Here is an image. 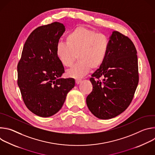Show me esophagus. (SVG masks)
<instances>
[{"instance_id":"obj_1","label":"esophagus","mask_w":155,"mask_h":155,"mask_svg":"<svg viewBox=\"0 0 155 155\" xmlns=\"http://www.w3.org/2000/svg\"><path fill=\"white\" fill-rule=\"evenodd\" d=\"M81 82V80L80 79H76V80H75V83H76V84H80Z\"/></svg>"}]
</instances>
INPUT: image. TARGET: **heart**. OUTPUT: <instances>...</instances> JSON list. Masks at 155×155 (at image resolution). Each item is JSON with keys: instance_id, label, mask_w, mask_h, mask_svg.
<instances>
[{"instance_id": "obj_1", "label": "heart", "mask_w": 155, "mask_h": 155, "mask_svg": "<svg viewBox=\"0 0 155 155\" xmlns=\"http://www.w3.org/2000/svg\"><path fill=\"white\" fill-rule=\"evenodd\" d=\"M65 42H59L56 54L65 67H71L77 54L78 62L68 71L69 77L80 78L91 69H96L104 62L109 48V39L104 34L84 26H78L65 37Z\"/></svg>"}]
</instances>
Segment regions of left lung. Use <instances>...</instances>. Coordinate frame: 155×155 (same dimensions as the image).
I'll list each match as a JSON object with an SVG mask.
<instances>
[{
    "instance_id": "obj_1",
    "label": "left lung",
    "mask_w": 155,
    "mask_h": 155,
    "mask_svg": "<svg viewBox=\"0 0 155 155\" xmlns=\"http://www.w3.org/2000/svg\"><path fill=\"white\" fill-rule=\"evenodd\" d=\"M109 41L104 62L90 79L93 89L86 97L91 112L102 120L114 118L124 111L139 83L137 50L133 42L118 31L112 32Z\"/></svg>"
}]
</instances>
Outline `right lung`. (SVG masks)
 Instances as JSON below:
<instances>
[{"instance_id": "right-lung-1", "label": "right lung", "mask_w": 155, "mask_h": 155, "mask_svg": "<svg viewBox=\"0 0 155 155\" xmlns=\"http://www.w3.org/2000/svg\"><path fill=\"white\" fill-rule=\"evenodd\" d=\"M65 31L58 22L41 26L27 38L18 62V85L27 108L41 117H49L62 108L74 78H60L64 68L56 47Z\"/></svg>"}]
</instances>
